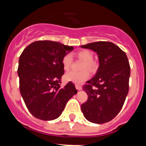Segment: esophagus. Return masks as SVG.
Masks as SVG:
<instances>
[{"label":"esophagus","mask_w":146,"mask_h":146,"mask_svg":"<svg viewBox=\"0 0 146 146\" xmlns=\"http://www.w3.org/2000/svg\"><path fill=\"white\" fill-rule=\"evenodd\" d=\"M75 87L76 89L78 90V91H81V90H82V87H81V86H80V85H75Z\"/></svg>","instance_id":"esophagus-1"}]
</instances>
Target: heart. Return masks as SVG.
Listing matches in <instances>:
<instances>
[{
	"label": "heart",
	"instance_id": "obj_1",
	"mask_svg": "<svg viewBox=\"0 0 146 146\" xmlns=\"http://www.w3.org/2000/svg\"><path fill=\"white\" fill-rule=\"evenodd\" d=\"M77 56L80 60H83L82 64V69H87L90 72H94L96 69V64L93 61L94 55L93 53L88 50H82L77 53ZM72 58L70 54H67L62 60L63 67L65 70H68L72 65ZM89 73L86 69L80 72L69 71L66 72L64 75V79L68 82H72L76 84H80L86 80L88 79Z\"/></svg>",
	"mask_w": 146,
	"mask_h": 146
}]
</instances>
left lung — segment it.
Instances as JSON below:
<instances>
[{
	"label": "left lung",
	"mask_w": 146,
	"mask_h": 146,
	"mask_svg": "<svg viewBox=\"0 0 146 146\" xmlns=\"http://www.w3.org/2000/svg\"><path fill=\"white\" fill-rule=\"evenodd\" d=\"M81 47L96 52L99 61L96 75L82 88L88 98L81 110L91 123H106L116 116L124 104L129 91V63L126 53L112 42H93Z\"/></svg>",
	"instance_id": "left-lung-1"
}]
</instances>
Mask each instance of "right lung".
Listing matches in <instances>:
<instances>
[{
  "label": "right lung",
  "instance_id": "right-lung-1",
  "mask_svg": "<svg viewBox=\"0 0 146 146\" xmlns=\"http://www.w3.org/2000/svg\"><path fill=\"white\" fill-rule=\"evenodd\" d=\"M73 47L52 41H36L23 50L17 74L20 91L27 108L35 118H58L69 99L77 93L72 82L60 88L64 74L62 60Z\"/></svg>",
  "mask_w": 146,
  "mask_h": 146
}]
</instances>
